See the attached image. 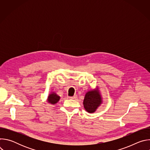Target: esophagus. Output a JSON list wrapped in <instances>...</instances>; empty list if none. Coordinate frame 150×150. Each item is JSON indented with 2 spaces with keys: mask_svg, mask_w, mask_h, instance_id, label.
<instances>
[{
  "mask_svg": "<svg viewBox=\"0 0 150 150\" xmlns=\"http://www.w3.org/2000/svg\"><path fill=\"white\" fill-rule=\"evenodd\" d=\"M69 98H71V99H75L76 98V96H72V97H68Z\"/></svg>",
  "mask_w": 150,
  "mask_h": 150,
  "instance_id": "esophagus-1",
  "label": "esophagus"
}]
</instances>
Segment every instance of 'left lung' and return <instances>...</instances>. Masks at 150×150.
Here are the masks:
<instances>
[{
	"instance_id": "left-lung-1",
	"label": "left lung",
	"mask_w": 150,
	"mask_h": 150,
	"mask_svg": "<svg viewBox=\"0 0 150 150\" xmlns=\"http://www.w3.org/2000/svg\"><path fill=\"white\" fill-rule=\"evenodd\" d=\"M103 103L101 95L97 87L88 91L85 95L83 104L84 109L90 113H94Z\"/></svg>"
}]
</instances>
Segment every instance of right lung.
Masks as SVG:
<instances>
[{
    "mask_svg": "<svg viewBox=\"0 0 150 150\" xmlns=\"http://www.w3.org/2000/svg\"><path fill=\"white\" fill-rule=\"evenodd\" d=\"M60 98V96H59L56 93L54 92H51L47 97V101L51 104H56L59 101Z\"/></svg>",
    "mask_w": 150,
    "mask_h": 150,
    "instance_id": "right-lung-1",
    "label": "right lung"
}]
</instances>
